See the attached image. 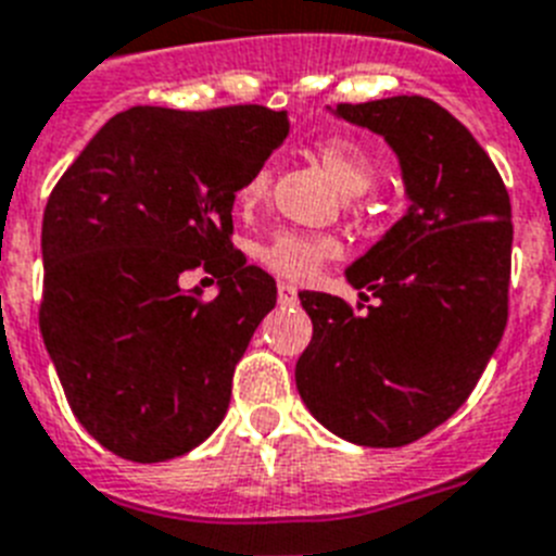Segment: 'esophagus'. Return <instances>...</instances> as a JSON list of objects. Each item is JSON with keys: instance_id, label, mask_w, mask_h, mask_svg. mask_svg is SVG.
<instances>
[{"instance_id": "34e87169", "label": "esophagus", "mask_w": 556, "mask_h": 556, "mask_svg": "<svg viewBox=\"0 0 556 556\" xmlns=\"http://www.w3.org/2000/svg\"><path fill=\"white\" fill-rule=\"evenodd\" d=\"M277 299H279V305H296V302H299L296 285L279 282V285H277Z\"/></svg>"}]
</instances>
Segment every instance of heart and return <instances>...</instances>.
I'll return each mask as SVG.
<instances>
[{
  "label": "heart",
  "mask_w": 556,
  "mask_h": 556,
  "mask_svg": "<svg viewBox=\"0 0 556 556\" xmlns=\"http://www.w3.org/2000/svg\"><path fill=\"white\" fill-rule=\"evenodd\" d=\"M313 156L325 167L327 176L344 195H364L375 178H378V162L366 144L352 137H325L313 144ZM271 187V164H260L251 173L249 181L240 187V204H257ZM338 243L332 238H316L302 231H279L268 243L260 245L257 260L268 271L288 279H307L325 260L336 257Z\"/></svg>",
  "instance_id": "1"
}]
</instances>
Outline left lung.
I'll list each match as a JSON object with an SVG mask.
<instances>
[{
  "instance_id": "obj_1",
  "label": "left lung",
  "mask_w": 556,
  "mask_h": 556,
  "mask_svg": "<svg viewBox=\"0 0 556 556\" xmlns=\"http://www.w3.org/2000/svg\"><path fill=\"white\" fill-rule=\"evenodd\" d=\"M336 111L392 144L412 206L346 271L358 305L299 293L313 338L296 389L336 437L403 447L458 412L504 336L509 192L484 148L433 100L400 94Z\"/></svg>"
}]
</instances>
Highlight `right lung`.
<instances>
[{
	"mask_svg": "<svg viewBox=\"0 0 556 556\" xmlns=\"http://www.w3.org/2000/svg\"><path fill=\"white\" fill-rule=\"evenodd\" d=\"M288 131V111L254 103L134 105L52 187L38 325L72 412L111 453L185 456L224 419L235 366L277 305V282L231 245V206ZM201 267L218 298L184 291Z\"/></svg>",
	"mask_w": 556,
	"mask_h": 556,
	"instance_id": "right-lung-1",
	"label": "right lung"
}]
</instances>
